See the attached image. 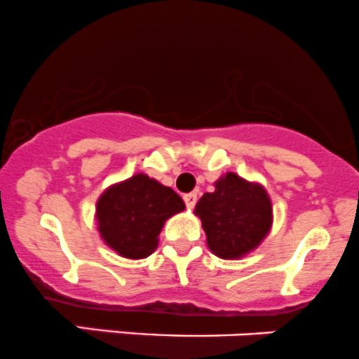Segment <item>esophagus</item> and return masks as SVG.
<instances>
[{
  "mask_svg": "<svg viewBox=\"0 0 359 359\" xmlns=\"http://www.w3.org/2000/svg\"><path fill=\"white\" fill-rule=\"evenodd\" d=\"M197 198H198V195L197 194H187L183 197V201H184V205H187V209H194L195 207V204H197Z\"/></svg>",
  "mask_w": 359,
  "mask_h": 359,
  "instance_id": "34e87169",
  "label": "esophagus"
}]
</instances>
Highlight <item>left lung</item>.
<instances>
[{"mask_svg": "<svg viewBox=\"0 0 359 359\" xmlns=\"http://www.w3.org/2000/svg\"><path fill=\"white\" fill-rule=\"evenodd\" d=\"M204 194L195 214L204 226L207 245L223 259H238L256 249L269 233L273 207L268 191L257 183L226 172Z\"/></svg>", "mask_w": 359, "mask_h": 359, "instance_id": "1", "label": "left lung"}]
</instances>
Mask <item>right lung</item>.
Segmentation results:
<instances>
[{
	"instance_id": "right-lung-1",
	"label": "right lung",
	"mask_w": 359,
	"mask_h": 359,
	"mask_svg": "<svg viewBox=\"0 0 359 359\" xmlns=\"http://www.w3.org/2000/svg\"><path fill=\"white\" fill-rule=\"evenodd\" d=\"M181 210H184V202L172 188L140 172L100 195V236L119 256L143 259L157 249L165 221Z\"/></svg>"
}]
</instances>
